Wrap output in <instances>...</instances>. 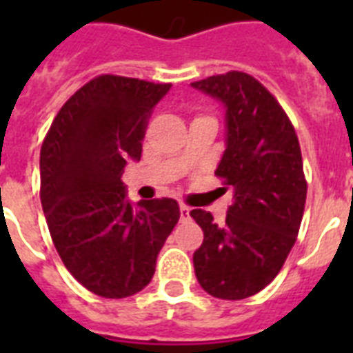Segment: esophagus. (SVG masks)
Listing matches in <instances>:
<instances>
[{"label":"esophagus","mask_w":353,"mask_h":353,"mask_svg":"<svg viewBox=\"0 0 353 353\" xmlns=\"http://www.w3.org/2000/svg\"><path fill=\"white\" fill-rule=\"evenodd\" d=\"M189 215H191V208L187 207V205H180V217L182 219H189Z\"/></svg>","instance_id":"34e87169"}]
</instances>
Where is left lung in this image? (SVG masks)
I'll list each match as a JSON object with an SVG mask.
<instances>
[{
  "label": "left lung",
  "instance_id": "1",
  "mask_svg": "<svg viewBox=\"0 0 353 353\" xmlns=\"http://www.w3.org/2000/svg\"><path fill=\"white\" fill-rule=\"evenodd\" d=\"M224 108V154L215 174L232 187L226 221L194 208L205 233L194 252L198 283L212 297L248 299L272 281L297 240L305 205L297 134L263 84L244 72L191 83Z\"/></svg>",
  "mask_w": 353,
  "mask_h": 353
}]
</instances>
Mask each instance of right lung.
Here are the masks:
<instances>
[{
  "label": "right lung",
  "mask_w": 353,
  "mask_h": 353,
  "mask_svg": "<svg viewBox=\"0 0 353 353\" xmlns=\"http://www.w3.org/2000/svg\"><path fill=\"white\" fill-rule=\"evenodd\" d=\"M120 76H99L65 102L40 150V199L68 272L105 299L141 292L174 224L171 198L132 203L121 174L141 159L150 111L170 92Z\"/></svg>",
  "instance_id": "obj_1"
}]
</instances>
